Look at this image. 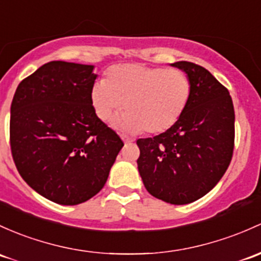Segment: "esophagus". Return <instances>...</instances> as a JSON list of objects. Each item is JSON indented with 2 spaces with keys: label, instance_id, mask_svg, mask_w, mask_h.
<instances>
[{
  "label": "esophagus",
  "instance_id": "1",
  "mask_svg": "<svg viewBox=\"0 0 261 261\" xmlns=\"http://www.w3.org/2000/svg\"><path fill=\"white\" fill-rule=\"evenodd\" d=\"M121 140L125 142V144H131V142H134L133 139L127 138V136H125V135H121Z\"/></svg>",
  "mask_w": 261,
  "mask_h": 261
}]
</instances>
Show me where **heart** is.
Listing matches in <instances>:
<instances>
[{"instance_id": "obj_1", "label": "heart", "mask_w": 261, "mask_h": 261, "mask_svg": "<svg viewBox=\"0 0 261 261\" xmlns=\"http://www.w3.org/2000/svg\"><path fill=\"white\" fill-rule=\"evenodd\" d=\"M190 96L191 81L184 71L120 64L109 68L105 81L92 85L90 101L102 121L121 110L125 102L127 112L115 120L116 127L161 134L179 121Z\"/></svg>"}]
</instances>
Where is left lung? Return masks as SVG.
<instances>
[{
    "mask_svg": "<svg viewBox=\"0 0 261 261\" xmlns=\"http://www.w3.org/2000/svg\"><path fill=\"white\" fill-rule=\"evenodd\" d=\"M189 76L191 96L179 121L139 139L138 169L152 196L174 205L195 201L220 181L234 150L235 114L229 91L201 66L171 64Z\"/></svg>",
    "mask_w": 261,
    "mask_h": 261,
    "instance_id": "1",
    "label": "left lung"
}]
</instances>
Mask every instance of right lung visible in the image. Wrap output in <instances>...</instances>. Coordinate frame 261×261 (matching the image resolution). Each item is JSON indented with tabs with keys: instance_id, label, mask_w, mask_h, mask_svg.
Segmentation results:
<instances>
[{
	"instance_id": "1",
	"label": "right lung",
	"mask_w": 261,
	"mask_h": 261,
	"mask_svg": "<svg viewBox=\"0 0 261 261\" xmlns=\"http://www.w3.org/2000/svg\"><path fill=\"white\" fill-rule=\"evenodd\" d=\"M94 68L47 62L20 82L11 103L16 167L36 193L56 204L77 205L95 196L123 146L92 109Z\"/></svg>"
}]
</instances>
